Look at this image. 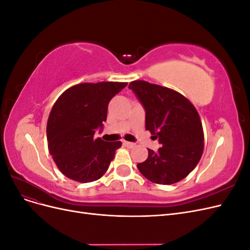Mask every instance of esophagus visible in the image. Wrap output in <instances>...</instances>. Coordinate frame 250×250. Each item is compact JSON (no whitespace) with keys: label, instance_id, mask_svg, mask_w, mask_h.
Returning <instances> with one entry per match:
<instances>
[{"label":"esophagus","instance_id":"obj_1","mask_svg":"<svg viewBox=\"0 0 250 250\" xmlns=\"http://www.w3.org/2000/svg\"><path fill=\"white\" fill-rule=\"evenodd\" d=\"M123 144H124V145H125L126 147H128V148H133V147H135V144H134V143H131V142H126V141H124Z\"/></svg>","mask_w":250,"mask_h":250}]
</instances>
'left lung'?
<instances>
[{
    "label": "left lung",
    "instance_id": "1",
    "mask_svg": "<svg viewBox=\"0 0 250 250\" xmlns=\"http://www.w3.org/2000/svg\"><path fill=\"white\" fill-rule=\"evenodd\" d=\"M129 88L145 108L146 130L163 146L157 152L148 149L147 160L138 164V169L154 184L178 183L194 170L203 153L198 111L185 96L169 87L135 80Z\"/></svg>",
    "mask_w": 250,
    "mask_h": 250
}]
</instances>
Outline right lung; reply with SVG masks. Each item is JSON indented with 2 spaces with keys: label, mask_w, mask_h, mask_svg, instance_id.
<instances>
[{
  "label": "right lung",
  "mask_w": 250,
  "mask_h": 250,
  "mask_svg": "<svg viewBox=\"0 0 250 250\" xmlns=\"http://www.w3.org/2000/svg\"><path fill=\"white\" fill-rule=\"evenodd\" d=\"M127 82L80 83L59 96L47 123L49 152L64 176L78 183L101 178L115 157L119 142L95 139L102 130L107 106Z\"/></svg>",
  "instance_id": "obj_1"
}]
</instances>
